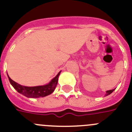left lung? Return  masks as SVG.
Instances as JSON below:
<instances>
[{
	"instance_id": "left-lung-1",
	"label": "left lung",
	"mask_w": 132,
	"mask_h": 132,
	"mask_svg": "<svg viewBox=\"0 0 132 132\" xmlns=\"http://www.w3.org/2000/svg\"><path fill=\"white\" fill-rule=\"evenodd\" d=\"M114 90H115V89H111V90H109V91H106V95H105V96H107V95H110V94H111V93H112L113 91H114Z\"/></svg>"
}]
</instances>
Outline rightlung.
I'll use <instances>...</instances> for the list:
<instances>
[{
  "label": "right lung",
  "instance_id": "obj_1",
  "mask_svg": "<svg viewBox=\"0 0 132 132\" xmlns=\"http://www.w3.org/2000/svg\"><path fill=\"white\" fill-rule=\"evenodd\" d=\"M60 72H61V71L59 72L57 76L54 78L48 84H46L45 86H36V87L22 86L20 84H17V82L14 81L13 80H12L9 76L8 78L12 86L19 93L22 94L24 96H26L28 98H39L46 96L53 93L56 86H57L58 77Z\"/></svg>",
  "mask_w": 132,
  "mask_h": 132
}]
</instances>
